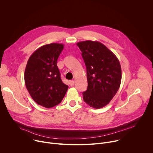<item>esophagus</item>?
Here are the masks:
<instances>
[{
	"label": "esophagus",
	"mask_w": 153,
	"mask_h": 153,
	"mask_svg": "<svg viewBox=\"0 0 153 153\" xmlns=\"http://www.w3.org/2000/svg\"><path fill=\"white\" fill-rule=\"evenodd\" d=\"M74 84V80L69 81V85H70V86H73Z\"/></svg>",
	"instance_id": "obj_1"
}]
</instances>
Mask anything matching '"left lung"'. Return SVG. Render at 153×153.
I'll list each match as a JSON object with an SVG mask.
<instances>
[{
  "label": "left lung",
  "instance_id": "8db88e82",
  "mask_svg": "<svg viewBox=\"0 0 153 153\" xmlns=\"http://www.w3.org/2000/svg\"><path fill=\"white\" fill-rule=\"evenodd\" d=\"M87 68V90L84 101L90 107L101 108L107 105L118 91L121 68L116 55L99 41L87 40L77 43Z\"/></svg>",
  "mask_w": 153,
  "mask_h": 153
}]
</instances>
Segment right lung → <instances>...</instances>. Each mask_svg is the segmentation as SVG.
Listing matches in <instances>:
<instances>
[{"label":"right lung","instance_id":"right-lung-1","mask_svg":"<svg viewBox=\"0 0 153 153\" xmlns=\"http://www.w3.org/2000/svg\"><path fill=\"white\" fill-rule=\"evenodd\" d=\"M64 45L51 43L37 49L27 62L24 80L32 99L46 108L60 104L68 86L60 78L57 59Z\"/></svg>","mask_w":153,"mask_h":153}]
</instances>
